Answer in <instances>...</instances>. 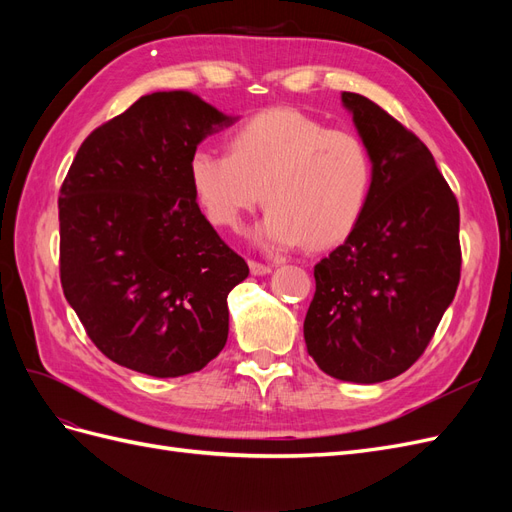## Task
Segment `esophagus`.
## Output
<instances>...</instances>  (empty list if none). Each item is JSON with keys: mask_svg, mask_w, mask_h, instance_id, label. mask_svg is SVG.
<instances>
[{"mask_svg": "<svg viewBox=\"0 0 512 512\" xmlns=\"http://www.w3.org/2000/svg\"><path fill=\"white\" fill-rule=\"evenodd\" d=\"M250 271H252V275H267V273H271V265H265V262H258V260H250Z\"/></svg>", "mask_w": 512, "mask_h": 512, "instance_id": "obj_1", "label": "esophagus"}]
</instances>
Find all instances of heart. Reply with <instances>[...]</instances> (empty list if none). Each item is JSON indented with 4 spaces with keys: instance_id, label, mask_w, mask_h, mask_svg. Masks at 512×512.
<instances>
[{
    "instance_id": "1",
    "label": "heart",
    "mask_w": 512,
    "mask_h": 512,
    "mask_svg": "<svg viewBox=\"0 0 512 512\" xmlns=\"http://www.w3.org/2000/svg\"><path fill=\"white\" fill-rule=\"evenodd\" d=\"M188 170L198 205L218 228L239 230L265 200L269 213L254 239L275 250L342 243L359 224L371 188L361 138L294 108L243 121L226 136V153L198 147Z\"/></svg>"
}]
</instances>
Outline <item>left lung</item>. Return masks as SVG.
I'll list each match as a JSON object with an SVG mask.
<instances>
[{
    "label": "left lung",
    "instance_id": "left-lung-1",
    "mask_svg": "<svg viewBox=\"0 0 512 512\" xmlns=\"http://www.w3.org/2000/svg\"><path fill=\"white\" fill-rule=\"evenodd\" d=\"M371 158L365 211L314 267L307 352L337 380L374 384L412 367L453 303L459 205L427 145L376 102L344 91Z\"/></svg>",
    "mask_w": 512,
    "mask_h": 512
}]
</instances>
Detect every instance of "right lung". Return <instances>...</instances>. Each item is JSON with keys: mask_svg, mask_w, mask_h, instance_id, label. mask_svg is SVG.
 Segmentation results:
<instances>
[{"mask_svg": "<svg viewBox=\"0 0 512 512\" xmlns=\"http://www.w3.org/2000/svg\"><path fill=\"white\" fill-rule=\"evenodd\" d=\"M232 121L190 91H158L76 151L59 190L61 288L117 365L177 378L226 344V297L250 269L200 213L188 164Z\"/></svg>", "mask_w": 512, "mask_h": 512, "instance_id": "1", "label": "right lung"}]
</instances>
